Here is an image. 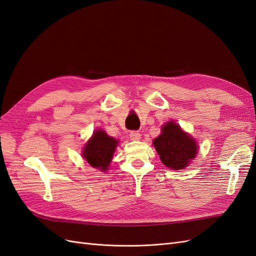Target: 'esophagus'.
Returning a JSON list of instances; mask_svg holds the SVG:
<instances>
[{
    "instance_id": "1",
    "label": "esophagus",
    "mask_w": 256,
    "mask_h": 256,
    "mask_svg": "<svg viewBox=\"0 0 256 256\" xmlns=\"http://www.w3.org/2000/svg\"><path fill=\"white\" fill-rule=\"evenodd\" d=\"M129 136H130V138H131V140H132V141H138V140H140V138H141L140 132H138V131H136V130L131 131Z\"/></svg>"
}]
</instances>
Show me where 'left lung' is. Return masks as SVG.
I'll return each mask as SVG.
<instances>
[{
    "mask_svg": "<svg viewBox=\"0 0 256 256\" xmlns=\"http://www.w3.org/2000/svg\"><path fill=\"white\" fill-rule=\"evenodd\" d=\"M152 143L162 164L173 170H182L187 166L198 152V145L194 140L184 132L174 122L166 124L162 127V134L154 138Z\"/></svg>",
    "mask_w": 256,
    "mask_h": 256,
    "instance_id": "8db88e82",
    "label": "left lung"
}]
</instances>
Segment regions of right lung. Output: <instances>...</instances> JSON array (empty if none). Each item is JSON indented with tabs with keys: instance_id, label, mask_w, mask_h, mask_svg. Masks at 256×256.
<instances>
[{
	"instance_id": "obj_1",
	"label": "right lung",
	"mask_w": 256,
	"mask_h": 256,
	"mask_svg": "<svg viewBox=\"0 0 256 256\" xmlns=\"http://www.w3.org/2000/svg\"><path fill=\"white\" fill-rule=\"evenodd\" d=\"M118 143V140L108 136L104 130H97L85 145L82 154L92 168L106 171Z\"/></svg>"
}]
</instances>
